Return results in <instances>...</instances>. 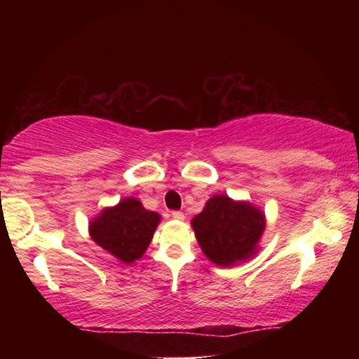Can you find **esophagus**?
Returning a JSON list of instances; mask_svg holds the SVG:
<instances>
[{
	"instance_id": "obj_1",
	"label": "esophagus",
	"mask_w": 359,
	"mask_h": 359,
	"mask_svg": "<svg viewBox=\"0 0 359 359\" xmlns=\"http://www.w3.org/2000/svg\"><path fill=\"white\" fill-rule=\"evenodd\" d=\"M171 217L174 218V220H179V222H182L185 218V215L182 214V212H179V210H174L172 214H171Z\"/></svg>"
}]
</instances>
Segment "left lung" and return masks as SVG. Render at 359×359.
<instances>
[{"instance_id": "8db88e82", "label": "left lung", "mask_w": 359, "mask_h": 359, "mask_svg": "<svg viewBox=\"0 0 359 359\" xmlns=\"http://www.w3.org/2000/svg\"><path fill=\"white\" fill-rule=\"evenodd\" d=\"M191 228L205 258L217 266L231 267L259 252L266 215L252 203L214 194L193 218Z\"/></svg>"}]
</instances>
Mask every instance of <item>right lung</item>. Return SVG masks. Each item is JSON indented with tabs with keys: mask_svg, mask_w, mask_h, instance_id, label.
Here are the masks:
<instances>
[{
	"mask_svg": "<svg viewBox=\"0 0 359 359\" xmlns=\"http://www.w3.org/2000/svg\"><path fill=\"white\" fill-rule=\"evenodd\" d=\"M161 215L147 210L136 198H123L112 208H104L88 223V233L96 244L131 264L147 250Z\"/></svg>",
	"mask_w": 359,
	"mask_h": 359,
	"instance_id": "obj_1",
	"label": "right lung"
}]
</instances>
